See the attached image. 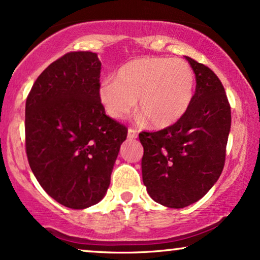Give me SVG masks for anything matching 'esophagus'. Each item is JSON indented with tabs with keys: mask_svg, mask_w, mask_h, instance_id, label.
I'll return each instance as SVG.
<instances>
[{
	"mask_svg": "<svg viewBox=\"0 0 260 260\" xmlns=\"http://www.w3.org/2000/svg\"><path fill=\"white\" fill-rule=\"evenodd\" d=\"M127 137H128V139H129V140L137 139V138H138V132H137L136 129H132V128H129V129H128Z\"/></svg>",
	"mask_w": 260,
	"mask_h": 260,
	"instance_id": "1",
	"label": "esophagus"
}]
</instances>
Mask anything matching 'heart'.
I'll use <instances>...</instances> for the list:
<instances>
[{
    "mask_svg": "<svg viewBox=\"0 0 260 260\" xmlns=\"http://www.w3.org/2000/svg\"><path fill=\"white\" fill-rule=\"evenodd\" d=\"M195 74L179 58L141 57L122 65L115 79H105L99 100L113 119H122L134 108L152 128L162 129L178 122L191 105Z\"/></svg>",
    "mask_w": 260,
    "mask_h": 260,
    "instance_id": "b5f03b06",
    "label": "heart"
}]
</instances>
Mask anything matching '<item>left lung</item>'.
Masks as SVG:
<instances>
[{
    "label": "left lung",
    "mask_w": 260,
    "mask_h": 260,
    "mask_svg": "<svg viewBox=\"0 0 260 260\" xmlns=\"http://www.w3.org/2000/svg\"><path fill=\"white\" fill-rule=\"evenodd\" d=\"M196 77L191 105L178 122L139 134L143 182L151 199L184 208L202 199L219 179L231 131V107L222 83L206 65L185 57Z\"/></svg>",
    "instance_id": "8db88e82"
}]
</instances>
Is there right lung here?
Listing matches in <instances>:
<instances>
[{"label": "right lung", "instance_id": "1", "mask_svg": "<svg viewBox=\"0 0 260 260\" xmlns=\"http://www.w3.org/2000/svg\"><path fill=\"white\" fill-rule=\"evenodd\" d=\"M98 53L71 52L45 69L26 101V152L43 189L85 209L105 197L127 128L99 100Z\"/></svg>", "mask_w": 260, "mask_h": 260}]
</instances>
